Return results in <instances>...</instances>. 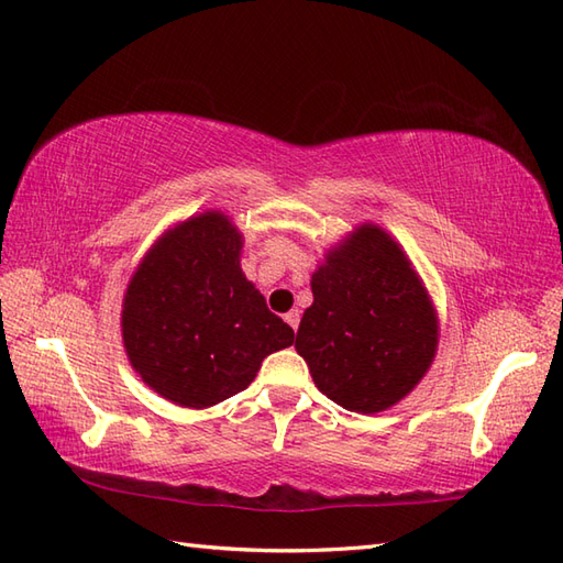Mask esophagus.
I'll return each mask as SVG.
<instances>
[{
	"label": "esophagus",
	"instance_id": "esophagus-1",
	"mask_svg": "<svg viewBox=\"0 0 563 563\" xmlns=\"http://www.w3.org/2000/svg\"><path fill=\"white\" fill-rule=\"evenodd\" d=\"M285 321H288V327L292 331H297V327H300V312H297V309H290V312L285 314Z\"/></svg>",
	"mask_w": 563,
	"mask_h": 563
}]
</instances>
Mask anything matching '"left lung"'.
Wrapping results in <instances>:
<instances>
[{"label":"left lung","instance_id":"obj_1","mask_svg":"<svg viewBox=\"0 0 563 563\" xmlns=\"http://www.w3.org/2000/svg\"><path fill=\"white\" fill-rule=\"evenodd\" d=\"M314 302L295 336L314 385L349 411L377 413L433 363L438 321L394 239L363 224L312 275Z\"/></svg>","mask_w":563,"mask_h":563}]
</instances>
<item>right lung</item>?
I'll list each match as a JSON object with an SVG mask.
<instances>
[{"label":"right lung","instance_id":"add662e5","mask_svg":"<svg viewBox=\"0 0 563 563\" xmlns=\"http://www.w3.org/2000/svg\"><path fill=\"white\" fill-rule=\"evenodd\" d=\"M242 234L220 212L164 234L128 285L123 341L147 385L206 409L254 382L263 357L295 331L266 307L239 266Z\"/></svg>","mask_w":563,"mask_h":563}]
</instances>
